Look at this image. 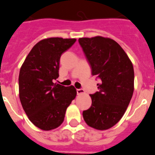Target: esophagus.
Listing matches in <instances>:
<instances>
[{
  "instance_id": "1",
  "label": "esophagus",
  "mask_w": 155,
  "mask_h": 155,
  "mask_svg": "<svg viewBox=\"0 0 155 155\" xmlns=\"http://www.w3.org/2000/svg\"><path fill=\"white\" fill-rule=\"evenodd\" d=\"M76 92H77L78 95H80V94H84V93H85V91H84V90H83V89H77V90H76Z\"/></svg>"
}]
</instances>
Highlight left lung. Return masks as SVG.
<instances>
[{
	"instance_id": "left-lung-1",
	"label": "left lung",
	"mask_w": 155,
	"mask_h": 155,
	"mask_svg": "<svg viewBox=\"0 0 155 155\" xmlns=\"http://www.w3.org/2000/svg\"><path fill=\"white\" fill-rule=\"evenodd\" d=\"M79 43L91 68L100 79L98 91L91 94L92 104L83 111L87 124L104 130L120 120L134 90V66L121 46L110 38H79Z\"/></svg>"
}]
</instances>
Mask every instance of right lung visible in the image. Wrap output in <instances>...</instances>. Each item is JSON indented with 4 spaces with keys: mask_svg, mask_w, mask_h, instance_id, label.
Segmentation results:
<instances>
[{
    "mask_svg": "<svg viewBox=\"0 0 155 155\" xmlns=\"http://www.w3.org/2000/svg\"><path fill=\"white\" fill-rule=\"evenodd\" d=\"M76 41V39L60 37L40 40L20 68V101L29 120L40 130L58 127L64 121L67 107L76 97L73 86L64 87L54 83L59 76L61 54Z\"/></svg>",
    "mask_w": 155,
    "mask_h": 155,
    "instance_id": "1",
    "label": "right lung"
}]
</instances>
